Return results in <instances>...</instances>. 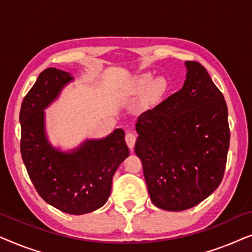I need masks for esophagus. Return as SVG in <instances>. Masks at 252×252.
I'll return each mask as SVG.
<instances>
[{"label": "esophagus", "instance_id": "34e87169", "mask_svg": "<svg viewBox=\"0 0 252 252\" xmlns=\"http://www.w3.org/2000/svg\"><path fill=\"white\" fill-rule=\"evenodd\" d=\"M125 140H126L127 146H128L129 149L132 150L133 148H134V144H135L136 135H135V134H134V133H130V132H128V133H126V135H125Z\"/></svg>", "mask_w": 252, "mask_h": 252}]
</instances>
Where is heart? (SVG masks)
I'll return each mask as SVG.
<instances>
[{
    "label": "heart",
    "mask_w": 252,
    "mask_h": 252,
    "mask_svg": "<svg viewBox=\"0 0 252 252\" xmlns=\"http://www.w3.org/2000/svg\"><path fill=\"white\" fill-rule=\"evenodd\" d=\"M151 80H153V75L150 73L140 74L139 77L134 80V87L141 91V89L148 87ZM150 85L149 88H148V96H149V98L151 99L159 97V96L165 92V89H166V81H165L163 78L155 79Z\"/></svg>",
    "instance_id": "obj_1"
}]
</instances>
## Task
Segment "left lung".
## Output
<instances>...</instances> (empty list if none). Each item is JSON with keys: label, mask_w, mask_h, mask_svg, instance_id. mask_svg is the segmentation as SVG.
I'll return each instance as SVG.
<instances>
[{"label": "left lung", "mask_w": 252, "mask_h": 252, "mask_svg": "<svg viewBox=\"0 0 252 252\" xmlns=\"http://www.w3.org/2000/svg\"><path fill=\"white\" fill-rule=\"evenodd\" d=\"M180 91L137 118L135 154L151 202L167 211L197 205L225 173L230 132L221 92L198 62Z\"/></svg>", "instance_id": "left-lung-1"}]
</instances>
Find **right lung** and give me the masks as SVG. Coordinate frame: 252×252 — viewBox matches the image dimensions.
<instances>
[{"label":"right lung","mask_w":252,"mask_h":252,"mask_svg":"<svg viewBox=\"0 0 252 252\" xmlns=\"http://www.w3.org/2000/svg\"><path fill=\"white\" fill-rule=\"evenodd\" d=\"M72 80L70 73L55 67L41 72L20 108V153L31 181L48 204L70 215H85L108 201L113 174L129 150L122 128L104 139L86 140L71 153L48 142L43 110Z\"/></svg>","instance_id":"add662e5"}]
</instances>
